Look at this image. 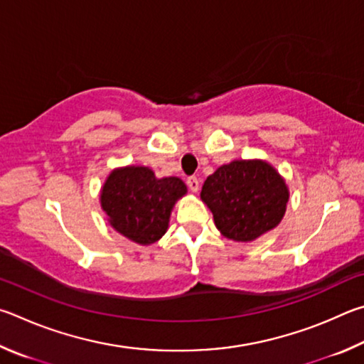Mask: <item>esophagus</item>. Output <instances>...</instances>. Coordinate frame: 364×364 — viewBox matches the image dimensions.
<instances>
[{
    "label": "esophagus",
    "mask_w": 364,
    "mask_h": 364,
    "mask_svg": "<svg viewBox=\"0 0 364 364\" xmlns=\"http://www.w3.org/2000/svg\"><path fill=\"white\" fill-rule=\"evenodd\" d=\"M187 186H188L190 190H192L193 193H196L200 190V181L195 176H192V177L187 178Z\"/></svg>",
    "instance_id": "1"
}]
</instances>
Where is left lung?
<instances>
[{
    "label": "left lung",
    "instance_id": "8db88e82",
    "mask_svg": "<svg viewBox=\"0 0 364 364\" xmlns=\"http://www.w3.org/2000/svg\"><path fill=\"white\" fill-rule=\"evenodd\" d=\"M200 196L225 238L251 243L282 222L289 188L264 159H233L206 178Z\"/></svg>",
    "mask_w": 364,
    "mask_h": 364
}]
</instances>
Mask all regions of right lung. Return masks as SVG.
Wrapping results in <instances>:
<instances>
[{"label":"right lung","mask_w":364,"mask_h":364,"mask_svg":"<svg viewBox=\"0 0 364 364\" xmlns=\"http://www.w3.org/2000/svg\"><path fill=\"white\" fill-rule=\"evenodd\" d=\"M187 195L178 177H156L146 166L114 168L100 188V206L114 232L134 243H156L169 227L176 203Z\"/></svg>","instance_id":"add662e5"}]
</instances>
